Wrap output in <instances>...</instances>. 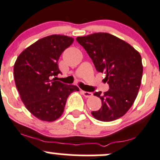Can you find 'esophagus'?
<instances>
[{
  "mask_svg": "<svg viewBox=\"0 0 160 160\" xmlns=\"http://www.w3.org/2000/svg\"><path fill=\"white\" fill-rule=\"evenodd\" d=\"M81 93L83 94L85 97H90L93 96V93H92L91 92H87V91H83V90H82Z\"/></svg>",
  "mask_w": 160,
  "mask_h": 160,
  "instance_id": "esophagus-1",
  "label": "esophagus"
}]
</instances>
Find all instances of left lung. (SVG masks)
Here are the masks:
<instances>
[{"label":"left lung","instance_id":"1","mask_svg":"<svg viewBox=\"0 0 160 160\" xmlns=\"http://www.w3.org/2000/svg\"><path fill=\"white\" fill-rule=\"evenodd\" d=\"M87 52L96 70L106 73L108 91L95 92L102 107L91 112L97 120L110 122L117 120L129 110L135 101L142 77V58L124 40L107 33H94L77 38Z\"/></svg>","mask_w":160,"mask_h":160}]
</instances>
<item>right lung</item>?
Listing matches in <instances>:
<instances>
[{"mask_svg":"<svg viewBox=\"0 0 160 160\" xmlns=\"http://www.w3.org/2000/svg\"><path fill=\"white\" fill-rule=\"evenodd\" d=\"M73 42L70 37L50 35L26 48L15 62L13 77L21 100L40 120H58L63 112L69 95L79 91L77 86L64 84L52 78L61 73L58 60Z\"/></svg>","mask_w":160,"mask_h":160,"instance_id":"add662e5","label":"right lung"}]
</instances>
